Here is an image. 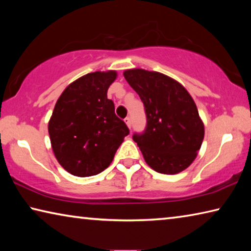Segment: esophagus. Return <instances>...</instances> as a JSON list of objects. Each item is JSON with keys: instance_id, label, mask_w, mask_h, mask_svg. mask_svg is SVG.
Wrapping results in <instances>:
<instances>
[{"instance_id": "1", "label": "esophagus", "mask_w": 251, "mask_h": 251, "mask_svg": "<svg viewBox=\"0 0 251 251\" xmlns=\"http://www.w3.org/2000/svg\"><path fill=\"white\" fill-rule=\"evenodd\" d=\"M125 123H126V125L128 126L129 128H130V127H131V121H130V117H129V116H127V117L125 118Z\"/></svg>"}]
</instances>
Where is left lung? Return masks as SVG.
<instances>
[{"instance_id":"left-lung-1","label":"left lung","mask_w":251,"mask_h":251,"mask_svg":"<svg viewBox=\"0 0 251 251\" xmlns=\"http://www.w3.org/2000/svg\"><path fill=\"white\" fill-rule=\"evenodd\" d=\"M124 77L145 107L146 128L133 135L144 159L157 173L182 172L196 158L205 135L193 97L177 80L158 72L127 70Z\"/></svg>"}]
</instances>
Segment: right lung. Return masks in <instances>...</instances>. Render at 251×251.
Masks as SVG:
<instances>
[{
    "label": "right lung",
    "mask_w": 251,
    "mask_h": 251,
    "mask_svg": "<svg viewBox=\"0 0 251 251\" xmlns=\"http://www.w3.org/2000/svg\"><path fill=\"white\" fill-rule=\"evenodd\" d=\"M115 71L94 72L67 86L49 122L52 150L59 165L74 176L97 175L109 166L129 134L107 99Z\"/></svg>",
    "instance_id": "right-lung-1"
}]
</instances>
